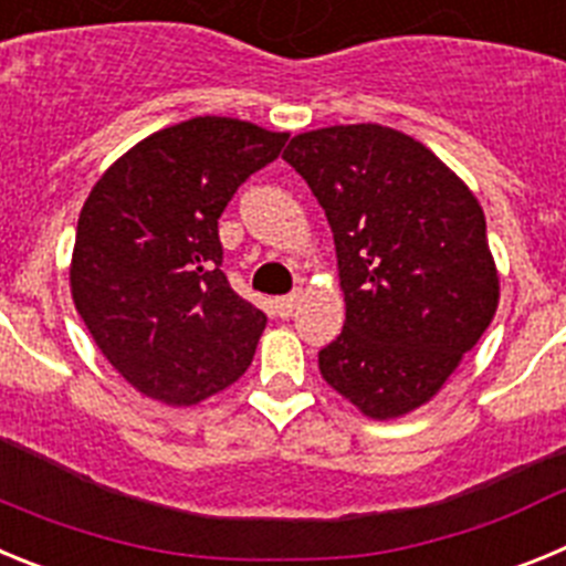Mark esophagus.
I'll return each instance as SVG.
<instances>
[{
    "label": "esophagus",
    "mask_w": 566,
    "mask_h": 566,
    "mask_svg": "<svg viewBox=\"0 0 566 566\" xmlns=\"http://www.w3.org/2000/svg\"><path fill=\"white\" fill-rule=\"evenodd\" d=\"M297 303H300V292H292V294H286V297L274 300V308H277L280 317H292L294 308H297Z\"/></svg>",
    "instance_id": "obj_1"
}]
</instances>
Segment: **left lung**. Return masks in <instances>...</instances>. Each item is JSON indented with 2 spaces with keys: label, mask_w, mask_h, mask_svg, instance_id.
Segmentation results:
<instances>
[{
  "label": "left lung",
  "mask_w": 566,
  "mask_h": 566,
  "mask_svg": "<svg viewBox=\"0 0 566 566\" xmlns=\"http://www.w3.org/2000/svg\"><path fill=\"white\" fill-rule=\"evenodd\" d=\"M283 158L326 209L345 294L319 374L365 417L411 413L496 314L482 207L424 144L379 124L300 133Z\"/></svg>",
  "instance_id": "1"
}]
</instances>
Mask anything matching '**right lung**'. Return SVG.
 Here are the masks:
<instances>
[{
    "mask_svg": "<svg viewBox=\"0 0 566 566\" xmlns=\"http://www.w3.org/2000/svg\"><path fill=\"white\" fill-rule=\"evenodd\" d=\"M286 142L238 118H189L135 144L84 201L73 303L144 397L195 405L252 365L266 314L229 286L218 218Z\"/></svg>",
    "mask_w": 566,
    "mask_h": 566,
    "instance_id": "right-lung-1",
    "label": "right lung"
}]
</instances>
